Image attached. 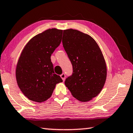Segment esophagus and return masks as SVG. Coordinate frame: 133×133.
<instances>
[{"instance_id":"obj_1","label":"esophagus","mask_w":133,"mask_h":133,"mask_svg":"<svg viewBox=\"0 0 133 133\" xmlns=\"http://www.w3.org/2000/svg\"><path fill=\"white\" fill-rule=\"evenodd\" d=\"M61 78H62L63 81H64L65 79V74H62L61 75Z\"/></svg>"}]
</instances>
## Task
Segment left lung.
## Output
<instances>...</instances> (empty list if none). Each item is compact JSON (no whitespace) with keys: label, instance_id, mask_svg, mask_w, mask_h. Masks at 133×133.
I'll use <instances>...</instances> for the list:
<instances>
[{"label":"left lung","instance_id":"1","mask_svg":"<svg viewBox=\"0 0 133 133\" xmlns=\"http://www.w3.org/2000/svg\"><path fill=\"white\" fill-rule=\"evenodd\" d=\"M62 43L73 67L72 75L65 85L78 101H90L100 93L106 81L107 65L101 50L91 36L73 29L64 30Z\"/></svg>","mask_w":133,"mask_h":133}]
</instances>
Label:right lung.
Listing matches in <instances>:
<instances>
[{"instance_id": "obj_1", "label": "right lung", "mask_w": 133, "mask_h": 133, "mask_svg": "<svg viewBox=\"0 0 133 133\" xmlns=\"http://www.w3.org/2000/svg\"><path fill=\"white\" fill-rule=\"evenodd\" d=\"M62 30L51 28L30 39L22 51L16 68L19 88L28 99L42 103L49 99L56 85L62 82L54 71L51 54L61 43Z\"/></svg>"}]
</instances>
